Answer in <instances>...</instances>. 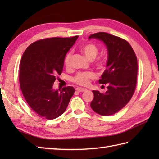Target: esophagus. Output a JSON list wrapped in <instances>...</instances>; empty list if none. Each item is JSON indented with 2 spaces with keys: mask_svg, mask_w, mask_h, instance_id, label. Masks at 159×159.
I'll use <instances>...</instances> for the list:
<instances>
[{
  "mask_svg": "<svg viewBox=\"0 0 159 159\" xmlns=\"http://www.w3.org/2000/svg\"><path fill=\"white\" fill-rule=\"evenodd\" d=\"M76 90L78 91V92H85V91H86V89L83 88V87H77V88H76Z\"/></svg>",
  "mask_w": 159,
  "mask_h": 159,
  "instance_id": "34e87169",
  "label": "esophagus"
}]
</instances>
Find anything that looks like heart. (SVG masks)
Masks as SVG:
<instances>
[{
    "mask_svg": "<svg viewBox=\"0 0 159 159\" xmlns=\"http://www.w3.org/2000/svg\"><path fill=\"white\" fill-rule=\"evenodd\" d=\"M81 52L89 60L93 61L96 58L98 54V48H97L96 46L93 44V43H88V44H86L82 47ZM71 57H72V54H71V52L67 53L65 57V59H64V64H65V66L66 67H68L70 66ZM105 59L101 58L97 60L96 64L99 68H103L104 65H105ZM94 76H95V74L92 72H79L74 77L73 81L78 84V85H87L89 84V80L93 79Z\"/></svg>",
    "mask_w": 159,
    "mask_h": 159,
    "instance_id": "1",
    "label": "heart"
}]
</instances>
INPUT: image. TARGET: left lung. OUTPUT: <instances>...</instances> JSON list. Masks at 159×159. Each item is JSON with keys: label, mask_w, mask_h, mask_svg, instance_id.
Listing matches in <instances>:
<instances>
[{"label": "left lung", "mask_w": 159, "mask_h": 159, "mask_svg": "<svg viewBox=\"0 0 159 159\" xmlns=\"http://www.w3.org/2000/svg\"><path fill=\"white\" fill-rule=\"evenodd\" d=\"M105 44L108 59L107 69L99 79L100 84H107V91L102 93L92 91L94 95L90 106L101 116H111L126 105L136 87L137 59L129 43L119 37L100 32L91 35Z\"/></svg>", "instance_id": "left-lung-1"}]
</instances>
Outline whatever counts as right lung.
I'll return each mask as SVG.
<instances>
[{"label": "right lung", "mask_w": 159, "mask_h": 159, "mask_svg": "<svg viewBox=\"0 0 159 159\" xmlns=\"http://www.w3.org/2000/svg\"><path fill=\"white\" fill-rule=\"evenodd\" d=\"M79 36L52 38L31 43L23 53L20 65V85L30 107L41 117L54 120L62 115L74 95L73 87L54 89L64 59Z\"/></svg>", "instance_id": "add662e5"}]
</instances>
